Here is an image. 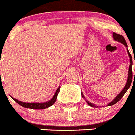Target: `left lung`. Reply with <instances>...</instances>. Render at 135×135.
Segmentation results:
<instances>
[{
	"instance_id": "1",
	"label": "left lung",
	"mask_w": 135,
	"mask_h": 135,
	"mask_svg": "<svg viewBox=\"0 0 135 135\" xmlns=\"http://www.w3.org/2000/svg\"><path fill=\"white\" fill-rule=\"evenodd\" d=\"M113 37H114V39L115 40V41H117L119 42L122 43V44L124 45V46H126V47H128V45H127L126 42V41H125V38H124V37L122 36V35H119V34H117V33H115V32H114V33H113ZM127 50H128V55H129V57L130 58V65H129V71H128V80H127L126 86H125V87L124 88V89H122V91L118 94V95L117 96V97L115 98V99H114V100H113L112 102H111L110 103H108V106H110V105H113L115 104L117 102H118L119 100H120V99L122 98V97H123V96L124 95V94L126 93L127 90H128V89L129 88L130 86H131V82H132V79H133V72H132L133 61H132V57H131V54L129 53V51H128V49H127ZM134 63H135V61H134ZM134 77H135V72H134ZM82 97H83V98H84L83 93H82ZM86 102H87L88 105H90V106H91V107H96L94 104H93V103H89V102L87 101V100H86Z\"/></svg>"
}]
</instances>
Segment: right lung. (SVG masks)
<instances>
[{"label":"right lung","mask_w":135,"mask_h":135,"mask_svg":"<svg viewBox=\"0 0 135 135\" xmlns=\"http://www.w3.org/2000/svg\"><path fill=\"white\" fill-rule=\"evenodd\" d=\"M60 88L59 87L58 89H57L55 95H54V97L52 98L51 100H49V101H48L47 102H45V103H25V102L18 101L16 99L13 98L12 97L11 98L16 102V103H18V104L25 108H32V109H44V108H48L49 107L52 106V105L55 103L57 98V96H58V93L60 92Z\"/></svg>","instance_id":"obj_1"}]
</instances>
